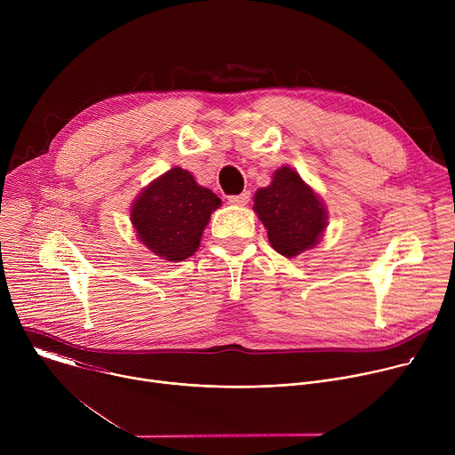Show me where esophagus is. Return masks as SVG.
I'll return each instance as SVG.
<instances>
[{"label":"esophagus","instance_id":"34e87169","mask_svg":"<svg viewBox=\"0 0 455 455\" xmlns=\"http://www.w3.org/2000/svg\"><path fill=\"white\" fill-rule=\"evenodd\" d=\"M250 202V192H241V194H235V196H228V204L230 205H235V207H243Z\"/></svg>","mask_w":455,"mask_h":455}]
</instances>
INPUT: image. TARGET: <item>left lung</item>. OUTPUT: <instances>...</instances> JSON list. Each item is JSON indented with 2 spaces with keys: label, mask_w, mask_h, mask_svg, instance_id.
Returning a JSON list of instances; mask_svg holds the SVG:
<instances>
[{
  "label": "left lung",
  "mask_w": 455,
  "mask_h": 455,
  "mask_svg": "<svg viewBox=\"0 0 455 455\" xmlns=\"http://www.w3.org/2000/svg\"><path fill=\"white\" fill-rule=\"evenodd\" d=\"M253 211L268 230L275 251L295 257L313 248L328 225V212L297 171L281 167L268 187L253 196Z\"/></svg>",
  "instance_id": "obj_1"
}]
</instances>
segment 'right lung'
<instances>
[{
    "label": "right lung",
    "mask_w": 455,
    "mask_h": 455,
    "mask_svg": "<svg viewBox=\"0 0 455 455\" xmlns=\"http://www.w3.org/2000/svg\"><path fill=\"white\" fill-rule=\"evenodd\" d=\"M221 200L194 176L172 167L151 181L132 207L139 239L165 261H185L200 248L202 234Z\"/></svg>",
    "instance_id": "1"
}]
</instances>
